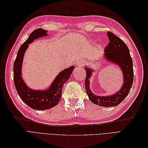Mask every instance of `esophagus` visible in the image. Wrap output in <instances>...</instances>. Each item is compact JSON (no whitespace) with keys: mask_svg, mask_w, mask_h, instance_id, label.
Segmentation results:
<instances>
[{"mask_svg":"<svg viewBox=\"0 0 148 148\" xmlns=\"http://www.w3.org/2000/svg\"><path fill=\"white\" fill-rule=\"evenodd\" d=\"M85 64H86V62H85L84 60H79L78 62H77V65L78 66L81 67V66H84Z\"/></svg>","mask_w":148,"mask_h":148,"instance_id":"esophagus-1","label":"esophagus"}]
</instances>
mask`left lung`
Listing matches in <instances>:
<instances>
[{"instance_id": "1", "label": "left lung", "mask_w": 148, "mask_h": 148, "mask_svg": "<svg viewBox=\"0 0 148 148\" xmlns=\"http://www.w3.org/2000/svg\"><path fill=\"white\" fill-rule=\"evenodd\" d=\"M107 36L109 43L104 49V58L111 63L119 66L123 75V83L120 91L114 95L106 96H96L89 88V78L92 75V69L84 67L86 72L85 79V89L89 100L94 104L102 107L117 106L122 102L129 94L133 82V60L126 44L114 33L108 31Z\"/></svg>"}]
</instances>
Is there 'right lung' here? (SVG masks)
Returning <instances> with one entry per match:
<instances>
[{
	"instance_id": "add662e5",
	"label": "right lung",
	"mask_w": 148,
	"mask_h": 148,
	"mask_svg": "<svg viewBox=\"0 0 148 148\" xmlns=\"http://www.w3.org/2000/svg\"><path fill=\"white\" fill-rule=\"evenodd\" d=\"M47 31L42 28L34 30L20 47L13 65V80L20 97L31 108L39 110L49 109L58 104L62 97L63 85L69 79L75 69V66H71L62 71L46 90H33L26 84L21 77V66L24 53L29 44L34 39L47 36Z\"/></svg>"
}]
</instances>
